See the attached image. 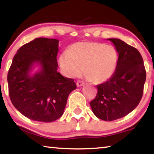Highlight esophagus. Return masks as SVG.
Instances as JSON below:
<instances>
[{
  "instance_id": "esophagus-1",
  "label": "esophagus",
  "mask_w": 154,
  "mask_h": 154,
  "mask_svg": "<svg viewBox=\"0 0 154 154\" xmlns=\"http://www.w3.org/2000/svg\"><path fill=\"white\" fill-rule=\"evenodd\" d=\"M77 87H82V86H83V85H84V83L81 82V81H78V82H77Z\"/></svg>"
}]
</instances>
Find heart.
I'll list each match as a JSON object with an SVG mask.
<instances>
[{"label":"heart","instance_id":"obj_1","mask_svg":"<svg viewBox=\"0 0 154 154\" xmlns=\"http://www.w3.org/2000/svg\"><path fill=\"white\" fill-rule=\"evenodd\" d=\"M119 54L115 47L95 42L75 43L59 57V64L65 76L79 77L84 71L91 82L100 84L113 76Z\"/></svg>","mask_w":154,"mask_h":154}]
</instances>
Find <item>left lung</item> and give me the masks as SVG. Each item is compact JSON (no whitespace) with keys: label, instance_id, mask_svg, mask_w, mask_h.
Here are the masks:
<instances>
[{"label":"left lung","instance_id":"left-lung-1","mask_svg":"<svg viewBox=\"0 0 154 154\" xmlns=\"http://www.w3.org/2000/svg\"><path fill=\"white\" fill-rule=\"evenodd\" d=\"M107 40L118 51V66L110 79L97 85V94L90 106L98 118L110 122L127 116L139 105L146 71L142 56L136 48L119 38Z\"/></svg>","mask_w":154,"mask_h":154}]
</instances>
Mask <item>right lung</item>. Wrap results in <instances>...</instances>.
I'll return each mask as SVG.
<instances>
[{
	"instance_id": "1",
	"label": "right lung",
	"mask_w": 154,
	"mask_h": 154,
	"mask_svg": "<svg viewBox=\"0 0 154 154\" xmlns=\"http://www.w3.org/2000/svg\"><path fill=\"white\" fill-rule=\"evenodd\" d=\"M58 39L35 38L18 49L10 66V99L18 111L32 120L51 122L60 118L68 96L77 88L73 79L58 72Z\"/></svg>"
}]
</instances>
